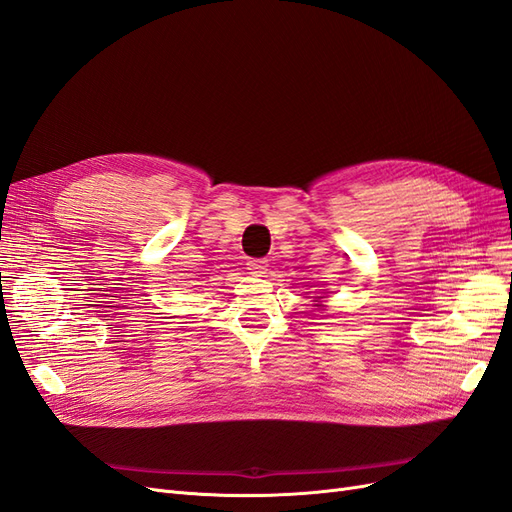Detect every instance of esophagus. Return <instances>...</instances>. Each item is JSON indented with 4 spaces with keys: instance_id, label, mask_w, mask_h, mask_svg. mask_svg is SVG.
<instances>
[{
    "instance_id": "obj_1",
    "label": "esophagus",
    "mask_w": 512,
    "mask_h": 512,
    "mask_svg": "<svg viewBox=\"0 0 512 512\" xmlns=\"http://www.w3.org/2000/svg\"><path fill=\"white\" fill-rule=\"evenodd\" d=\"M267 267H269V262L265 258H250V260H247V271H250L256 277H260L262 273H267Z\"/></svg>"
}]
</instances>
